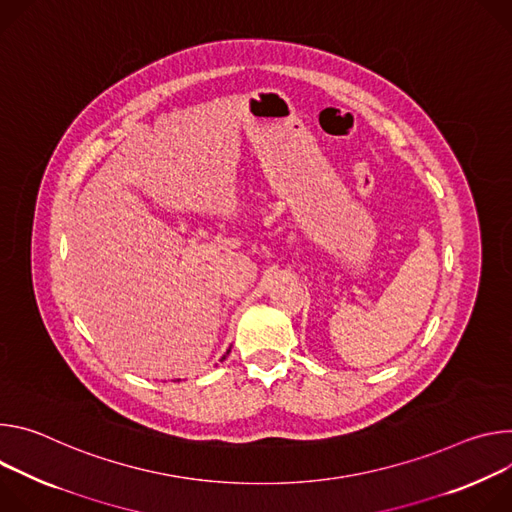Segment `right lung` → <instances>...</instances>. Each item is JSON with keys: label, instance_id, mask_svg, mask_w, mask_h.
I'll list each match as a JSON object with an SVG mask.
<instances>
[{"label": "right lung", "instance_id": "add662e5", "mask_svg": "<svg viewBox=\"0 0 512 512\" xmlns=\"http://www.w3.org/2000/svg\"><path fill=\"white\" fill-rule=\"evenodd\" d=\"M227 354H230V350H227ZM221 360H225V356H223V358H221Z\"/></svg>", "mask_w": 512, "mask_h": 512}]
</instances>
